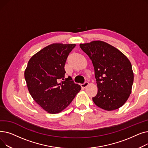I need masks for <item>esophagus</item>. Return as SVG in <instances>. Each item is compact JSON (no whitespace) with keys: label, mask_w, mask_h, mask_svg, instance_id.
<instances>
[{"label":"esophagus","mask_w":148,"mask_h":148,"mask_svg":"<svg viewBox=\"0 0 148 148\" xmlns=\"http://www.w3.org/2000/svg\"><path fill=\"white\" fill-rule=\"evenodd\" d=\"M88 85H89V83L86 82H85L83 84H81V86H82V88H86L88 86Z\"/></svg>","instance_id":"esophagus-1"}]
</instances>
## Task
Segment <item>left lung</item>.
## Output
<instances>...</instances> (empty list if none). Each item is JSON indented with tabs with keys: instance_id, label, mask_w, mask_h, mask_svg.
I'll list each match as a JSON object with an SVG mask.
<instances>
[{
	"instance_id": "8db88e82",
	"label": "left lung",
	"mask_w": 148,
	"mask_h": 148,
	"mask_svg": "<svg viewBox=\"0 0 148 148\" xmlns=\"http://www.w3.org/2000/svg\"><path fill=\"white\" fill-rule=\"evenodd\" d=\"M94 65L98 92L92 98L96 106L107 111L116 110L128 99L134 81L130 60L120 50L102 41L80 44Z\"/></svg>"
}]
</instances>
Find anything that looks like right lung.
<instances>
[{
  "instance_id": "right-lung-1",
  "label": "right lung",
  "mask_w": 148,
  "mask_h": 148,
  "mask_svg": "<svg viewBox=\"0 0 148 148\" xmlns=\"http://www.w3.org/2000/svg\"><path fill=\"white\" fill-rule=\"evenodd\" d=\"M75 44L54 43L32 56L25 71L28 90L35 101L50 114L63 111L81 90L70 78L64 80L65 62Z\"/></svg>"
}]
</instances>
